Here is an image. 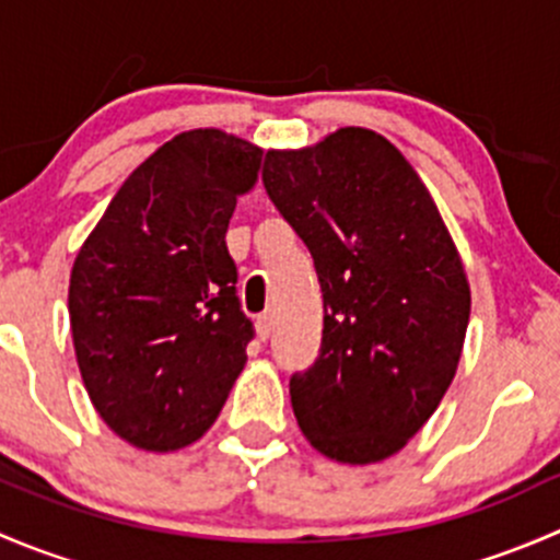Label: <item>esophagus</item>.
I'll return each instance as SVG.
<instances>
[{"mask_svg": "<svg viewBox=\"0 0 560 560\" xmlns=\"http://www.w3.org/2000/svg\"><path fill=\"white\" fill-rule=\"evenodd\" d=\"M257 332L259 338H270V332H273V314H259L257 316Z\"/></svg>", "mask_w": 560, "mask_h": 560, "instance_id": "1", "label": "esophagus"}]
</instances>
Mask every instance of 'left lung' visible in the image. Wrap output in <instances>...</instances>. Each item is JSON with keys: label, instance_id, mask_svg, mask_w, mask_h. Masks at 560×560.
I'll return each mask as SVG.
<instances>
[{"label": "left lung", "instance_id": "8db88e82", "mask_svg": "<svg viewBox=\"0 0 560 560\" xmlns=\"http://www.w3.org/2000/svg\"><path fill=\"white\" fill-rule=\"evenodd\" d=\"M262 184L312 252L325 306L319 354L290 376L298 425L332 460H385L455 376L471 312L457 248L415 167L371 129L268 151Z\"/></svg>", "mask_w": 560, "mask_h": 560}]
</instances>
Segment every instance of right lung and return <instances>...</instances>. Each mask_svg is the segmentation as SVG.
<instances>
[{"label":"right lung","mask_w":560,"mask_h":560,"mask_svg":"<svg viewBox=\"0 0 560 560\" xmlns=\"http://www.w3.org/2000/svg\"><path fill=\"white\" fill-rule=\"evenodd\" d=\"M262 149L195 129L138 167L78 252L70 325L78 369L113 433L151 453L197 442L246 365L228 224Z\"/></svg>","instance_id":"1"}]
</instances>
